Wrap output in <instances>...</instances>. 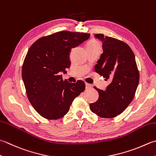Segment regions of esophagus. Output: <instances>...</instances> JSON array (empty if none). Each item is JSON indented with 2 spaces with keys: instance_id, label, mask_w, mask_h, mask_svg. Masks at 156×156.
<instances>
[{
  "instance_id": "esophagus-1",
  "label": "esophagus",
  "mask_w": 156,
  "mask_h": 156,
  "mask_svg": "<svg viewBox=\"0 0 156 156\" xmlns=\"http://www.w3.org/2000/svg\"><path fill=\"white\" fill-rule=\"evenodd\" d=\"M93 88L92 85L88 84V83H86V88H87V89H90V88Z\"/></svg>"
}]
</instances>
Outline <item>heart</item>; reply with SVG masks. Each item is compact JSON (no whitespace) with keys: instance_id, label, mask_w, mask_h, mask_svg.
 Masks as SVG:
<instances>
[{"instance_id":"1","label":"heart","mask_w":156,"mask_h":156,"mask_svg":"<svg viewBox=\"0 0 156 156\" xmlns=\"http://www.w3.org/2000/svg\"><path fill=\"white\" fill-rule=\"evenodd\" d=\"M87 48H100L101 47L99 43L94 40H90L87 44Z\"/></svg>"}]
</instances>
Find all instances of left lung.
<instances>
[{
    "label": "left lung",
    "mask_w": 156,
    "mask_h": 156,
    "mask_svg": "<svg viewBox=\"0 0 156 156\" xmlns=\"http://www.w3.org/2000/svg\"><path fill=\"white\" fill-rule=\"evenodd\" d=\"M94 37L102 42L103 53L94 66L97 73L111 80L105 90L94 87L99 99L90 109L98 116L112 118L122 113L132 101L139 82V72L133 51L127 44L102 34Z\"/></svg>",
    "instance_id": "left-lung-1"
}]
</instances>
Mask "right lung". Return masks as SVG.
Returning <instances> with one entry per match:
<instances>
[{
  "mask_svg": "<svg viewBox=\"0 0 156 156\" xmlns=\"http://www.w3.org/2000/svg\"><path fill=\"white\" fill-rule=\"evenodd\" d=\"M90 34L62 31L37 40L27 51L22 79L30 103L48 120H57L69 110L73 101L85 89L83 81L69 83L61 72L70 67L69 54Z\"/></svg>",
  "mask_w": 156,
  "mask_h": 156,
  "instance_id": "add662e5",
  "label": "right lung"
}]
</instances>
